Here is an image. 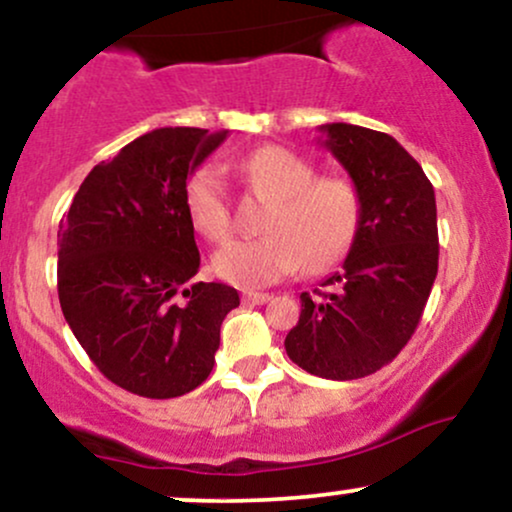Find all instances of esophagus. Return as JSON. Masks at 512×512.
<instances>
[{
  "label": "esophagus",
  "instance_id": "esophagus-1",
  "mask_svg": "<svg viewBox=\"0 0 512 512\" xmlns=\"http://www.w3.org/2000/svg\"><path fill=\"white\" fill-rule=\"evenodd\" d=\"M269 298H272V296H269V293H245V296H243V301H248V303H252V305H264V303H267L269 301Z\"/></svg>",
  "mask_w": 512,
  "mask_h": 512
}]
</instances>
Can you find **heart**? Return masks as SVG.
<instances>
[{"mask_svg":"<svg viewBox=\"0 0 512 512\" xmlns=\"http://www.w3.org/2000/svg\"><path fill=\"white\" fill-rule=\"evenodd\" d=\"M236 173L252 190L269 197L262 216L264 236L233 240L214 255V272L245 289L267 286L296 272L334 267L354 243L361 223V195L339 175H315L303 156L284 146H262L240 158ZM187 219L211 243L231 236V207L221 170H192L182 187Z\"/></svg>","mask_w":512,"mask_h":512,"instance_id":"heart-1","label":"heart"}]
</instances>
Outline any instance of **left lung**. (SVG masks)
Returning <instances> with one entry per match:
<instances>
[{"label": "left lung", "instance_id": "obj_1", "mask_svg": "<svg viewBox=\"0 0 512 512\" xmlns=\"http://www.w3.org/2000/svg\"><path fill=\"white\" fill-rule=\"evenodd\" d=\"M320 132L361 195V223L342 272L325 291L301 293L284 346L310 375L356 380L387 366L419 327L438 274L436 195L390 134L346 122Z\"/></svg>", "mask_w": 512, "mask_h": 512}]
</instances>
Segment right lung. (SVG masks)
Wrapping results in <instances>:
<instances>
[{
	"instance_id": "1",
	"label": "right lung",
	"mask_w": 512,
	"mask_h": 512,
	"mask_svg": "<svg viewBox=\"0 0 512 512\" xmlns=\"http://www.w3.org/2000/svg\"><path fill=\"white\" fill-rule=\"evenodd\" d=\"M226 134L163 127L134 139L86 175L60 221L64 320L105 378L132 395L170 399L202 385L223 317L240 305L231 286L192 281L199 250L182 202L187 175Z\"/></svg>"
}]
</instances>
